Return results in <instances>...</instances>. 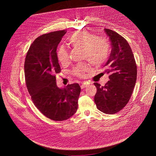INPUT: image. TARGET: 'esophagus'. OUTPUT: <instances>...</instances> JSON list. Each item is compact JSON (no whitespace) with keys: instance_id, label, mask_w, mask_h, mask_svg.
Returning <instances> with one entry per match:
<instances>
[{"instance_id":"esophagus-1","label":"esophagus","mask_w":156,"mask_h":156,"mask_svg":"<svg viewBox=\"0 0 156 156\" xmlns=\"http://www.w3.org/2000/svg\"><path fill=\"white\" fill-rule=\"evenodd\" d=\"M87 86H88V84H87V83H82V84L81 85L80 87H81V88H82V89H83V88H85V87H87Z\"/></svg>"}]
</instances>
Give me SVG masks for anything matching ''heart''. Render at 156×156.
<instances>
[{"label": "heart", "mask_w": 156, "mask_h": 156, "mask_svg": "<svg viewBox=\"0 0 156 156\" xmlns=\"http://www.w3.org/2000/svg\"><path fill=\"white\" fill-rule=\"evenodd\" d=\"M69 42L74 48L82 49V58L96 66L104 63L109 54L108 42L103 38H97L96 35L86 30L74 33L69 38ZM57 57L62 64H66L69 62L68 52L63 47L58 50ZM89 69L90 66L87 63H81L73 68V73L78 77H83L85 73Z\"/></svg>", "instance_id": "obj_1"}]
</instances>
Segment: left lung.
Masks as SVG:
<instances>
[{
    "label": "left lung",
    "instance_id": "obj_1",
    "mask_svg": "<svg viewBox=\"0 0 156 156\" xmlns=\"http://www.w3.org/2000/svg\"><path fill=\"white\" fill-rule=\"evenodd\" d=\"M112 45V51L105 63V73L109 81L104 86L97 82L94 102L97 108L107 114H114L129 102L136 80V65L127 41L116 32L104 29Z\"/></svg>",
    "mask_w": 156,
    "mask_h": 156
}]
</instances>
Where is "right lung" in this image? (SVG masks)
I'll list each match as a JSON object with an SVG mask.
<instances>
[{"label": "right lung", "mask_w": 156, "mask_h": 156, "mask_svg": "<svg viewBox=\"0 0 156 156\" xmlns=\"http://www.w3.org/2000/svg\"><path fill=\"white\" fill-rule=\"evenodd\" d=\"M66 30L38 37L26 55L24 73L28 91L37 108L47 118L63 121L77 111L81 88L78 83L57 85L55 74L61 71L57 48Z\"/></svg>", "instance_id": "1"}]
</instances>
